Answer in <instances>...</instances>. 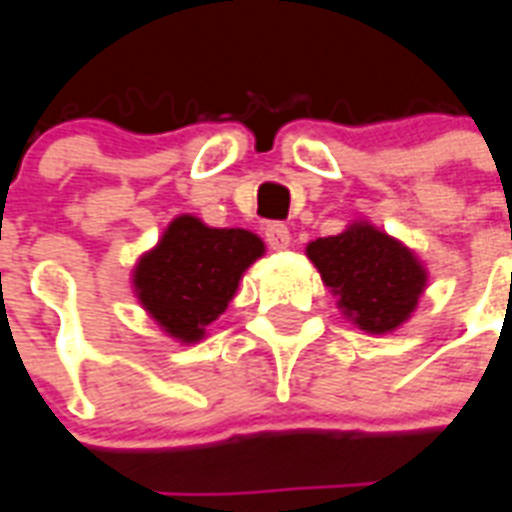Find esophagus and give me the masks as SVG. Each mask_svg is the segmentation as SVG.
Returning a JSON list of instances; mask_svg holds the SVG:
<instances>
[{
  "instance_id": "obj_1",
  "label": "esophagus",
  "mask_w": 512,
  "mask_h": 512,
  "mask_svg": "<svg viewBox=\"0 0 512 512\" xmlns=\"http://www.w3.org/2000/svg\"><path fill=\"white\" fill-rule=\"evenodd\" d=\"M265 241L273 249H287L292 244V236H289V228L284 223H268L265 225Z\"/></svg>"
}]
</instances>
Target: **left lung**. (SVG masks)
<instances>
[{"label": "left lung", "mask_w": 512, "mask_h": 512, "mask_svg": "<svg viewBox=\"0 0 512 512\" xmlns=\"http://www.w3.org/2000/svg\"><path fill=\"white\" fill-rule=\"evenodd\" d=\"M342 316L366 335H388L412 319L428 287V268L414 249L369 220L305 247Z\"/></svg>", "instance_id": "1"}]
</instances>
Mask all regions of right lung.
<instances>
[{"mask_svg": "<svg viewBox=\"0 0 512 512\" xmlns=\"http://www.w3.org/2000/svg\"><path fill=\"white\" fill-rule=\"evenodd\" d=\"M265 255L263 239L244 228H212L177 215L156 247L138 257L132 289L140 308L172 340L193 345L239 289L244 271Z\"/></svg>", "mask_w": 512, "mask_h": 512, "instance_id": "obj_1", "label": "right lung"}]
</instances>
